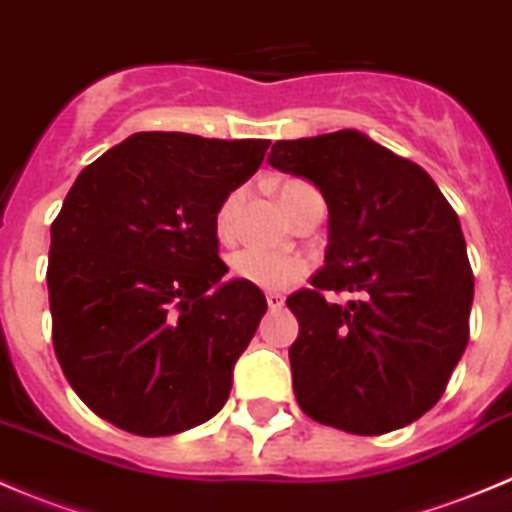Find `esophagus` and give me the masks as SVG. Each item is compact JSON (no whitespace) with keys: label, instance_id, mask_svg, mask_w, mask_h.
I'll list each match as a JSON object with an SVG mask.
<instances>
[{"label":"esophagus","instance_id":"1","mask_svg":"<svg viewBox=\"0 0 512 512\" xmlns=\"http://www.w3.org/2000/svg\"><path fill=\"white\" fill-rule=\"evenodd\" d=\"M265 301H267V308H270V311H278V308H283L285 298L280 296V293H267Z\"/></svg>","mask_w":512,"mask_h":512}]
</instances>
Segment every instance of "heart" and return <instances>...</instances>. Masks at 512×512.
Listing matches in <instances>:
<instances>
[{"label": "heart", "mask_w": 512, "mask_h": 512, "mask_svg": "<svg viewBox=\"0 0 512 512\" xmlns=\"http://www.w3.org/2000/svg\"><path fill=\"white\" fill-rule=\"evenodd\" d=\"M306 183L301 181H285L278 188V199L283 209H288L290 196L303 188ZM239 204H242V193H229L224 204L216 211V234L222 239H229L234 232V219H237ZM229 270L237 280L250 283L262 290H285L293 283L303 280L311 270V262L303 255H290V252H262V250H237L229 260Z\"/></svg>", "instance_id": "1"}]
</instances>
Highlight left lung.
<instances>
[{"instance_id":"left-lung-1","label":"left lung","mask_w":512,"mask_h":512,"mask_svg":"<svg viewBox=\"0 0 512 512\" xmlns=\"http://www.w3.org/2000/svg\"><path fill=\"white\" fill-rule=\"evenodd\" d=\"M267 163L319 188L329 245L311 288L288 296V349L306 416L380 436L431 411L469 342L474 278L459 216L421 165L357 130L278 140ZM326 289L359 292L347 307Z\"/></svg>"}]
</instances>
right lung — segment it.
Segmentation results:
<instances>
[{
	"instance_id": "add662e5",
	"label": "right lung",
	"mask_w": 512,
	"mask_h": 512,
	"mask_svg": "<svg viewBox=\"0 0 512 512\" xmlns=\"http://www.w3.org/2000/svg\"><path fill=\"white\" fill-rule=\"evenodd\" d=\"M270 140L137 132L86 165L50 227L53 347L78 398L137 436L222 411L267 301L222 283L216 211Z\"/></svg>"
}]
</instances>
